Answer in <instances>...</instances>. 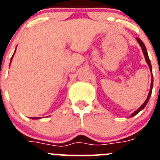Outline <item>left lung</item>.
I'll return each mask as SVG.
<instances>
[{
	"mask_svg": "<svg viewBox=\"0 0 160 160\" xmlns=\"http://www.w3.org/2000/svg\"><path fill=\"white\" fill-rule=\"evenodd\" d=\"M137 41H138V42H139V46H141L142 48V51H143V52H144V57H145V60H146V62L147 64L149 65V70H150V71L152 72V66H151V64H150V60H149V55H148V53H147V51H146V47H145V46H144V44L143 43V41L140 40L139 38H137ZM152 77H153V75H152ZM152 88H153V78H152V82H151V86H150V90H149V95H148V97H147L146 100L144 101V103L143 104V105H141V106L139 107V109H137L136 111L134 112V113H133V114L130 115V117L134 116V115H135V114H137L138 113H139L140 110H142V109H144V107H145V105H147V103L149 102V98H150V95H151V93H152Z\"/></svg>",
	"mask_w": 160,
	"mask_h": 160,
	"instance_id": "1",
	"label": "left lung"
}]
</instances>
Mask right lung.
Returning <instances> with one entry per match:
<instances>
[{"mask_svg":"<svg viewBox=\"0 0 160 160\" xmlns=\"http://www.w3.org/2000/svg\"><path fill=\"white\" fill-rule=\"evenodd\" d=\"M15 52H16V51H15ZM14 54H15V53H14ZM12 57H13V56H12ZM12 57H11V60H12ZM32 119H39V118H32Z\"/></svg>","mask_w":160,"mask_h":160,"instance_id":"add662e5","label":"right lung"}]
</instances>
